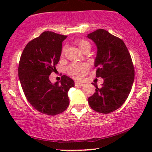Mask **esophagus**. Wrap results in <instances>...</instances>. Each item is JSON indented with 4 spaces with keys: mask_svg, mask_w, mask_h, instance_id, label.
Listing matches in <instances>:
<instances>
[{
    "mask_svg": "<svg viewBox=\"0 0 152 152\" xmlns=\"http://www.w3.org/2000/svg\"><path fill=\"white\" fill-rule=\"evenodd\" d=\"M75 85H76V86H83V85H84V83H83V82L76 81L75 82Z\"/></svg>",
    "mask_w": 152,
    "mask_h": 152,
    "instance_id": "esophagus-1",
    "label": "esophagus"
}]
</instances>
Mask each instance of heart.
I'll list each match as a JSON object with an SVG mask.
<instances>
[{"label":"heart","instance_id":"heart-1","mask_svg":"<svg viewBox=\"0 0 152 152\" xmlns=\"http://www.w3.org/2000/svg\"><path fill=\"white\" fill-rule=\"evenodd\" d=\"M78 46L82 51L84 52L86 50L91 49V43L85 39H78L76 41ZM66 47H64L61 50V56H64L65 53ZM89 66L87 64H73L67 68V72L71 77L76 79H81L87 74Z\"/></svg>","mask_w":152,"mask_h":152}]
</instances>
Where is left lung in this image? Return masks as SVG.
Masks as SVG:
<instances>
[{
  "instance_id": "8db88e82",
  "label": "left lung",
  "mask_w": 152,
  "mask_h": 152,
  "mask_svg": "<svg viewBox=\"0 0 152 152\" xmlns=\"http://www.w3.org/2000/svg\"><path fill=\"white\" fill-rule=\"evenodd\" d=\"M97 46L94 66L96 77L104 78L101 88L88 99L92 109L109 114L121 107L128 98L134 80V68L129 52L121 38L104 29L88 34Z\"/></svg>"
}]
</instances>
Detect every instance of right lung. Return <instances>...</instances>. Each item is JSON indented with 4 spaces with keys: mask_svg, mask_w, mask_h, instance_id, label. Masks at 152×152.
Masks as SVG:
<instances>
[{
    "mask_svg": "<svg viewBox=\"0 0 152 152\" xmlns=\"http://www.w3.org/2000/svg\"><path fill=\"white\" fill-rule=\"evenodd\" d=\"M67 36L44 31L29 41L23 50L18 65V77L26 99L39 112L54 116L69 105L68 91L74 82L64 75L52 83L49 76L56 71L62 42Z\"/></svg>",
    "mask_w": 152,
    "mask_h": 152,
    "instance_id": "1",
    "label": "right lung"
}]
</instances>
